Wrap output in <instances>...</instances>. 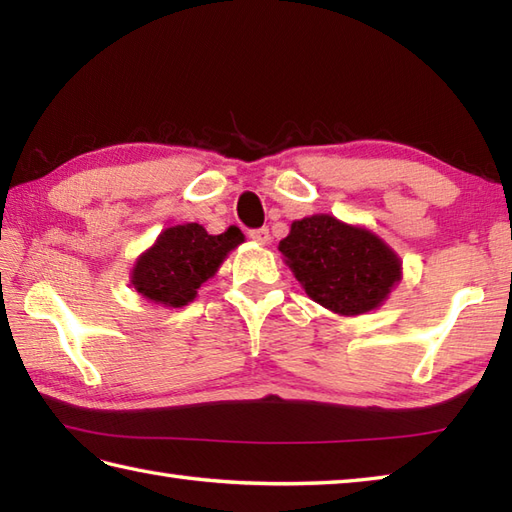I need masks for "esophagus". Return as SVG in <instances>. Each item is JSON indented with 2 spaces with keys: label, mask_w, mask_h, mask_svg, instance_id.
I'll use <instances>...</instances> for the list:
<instances>
[{
  "label": "esophagus",
  "mask_w": 512,
  "mask_h": 512,
  "mask_svg": "<svg viewBox=\"0 0 512 512\" xmlns=\"http://www.w3.org/2000/svg\"><path fill=\"white\" fill-rule=\"evenodd\" d=\"M248 237L253 239V242L262 244V246H266V244L270 242V233H268V228H255V231H250V233H248Z\"/></svg>",
  "instance_id": "obj_1"
}]
</instances>
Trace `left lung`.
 I'll use <instances>...</instances> for the list:
<instances>
[{"label":"left lung","instance_id":"1","mask_svg":"<svg viewBox=\"0 0 512 512\" xmlns=\"http://www.w3.org/2000/svg\"><path fill=\"white\" fill-rule=\"evenodd\" d=\"M279 250L306 295L341 317L380 308L402 279V259L385 239L328 213L292 222Z\"/></svg>","mask_w":512,"mask_h":512}]
</instances>
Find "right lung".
Segmentation results:
<instances>
[{"mask_svg": "<svg viewBox=\"0 0 512 512\" xmlns=\"http://www.w3.org/2000/svg\"><path fill=\"white\" fill-rule=\"evenodd\" d=\"M244 233L231 226L222 235H209L198 222L169 226L145 253H140L129 273L134 290L147 301L165 308H182L198 297Z\"/></svg>", "mask_w": 512, "mask_h": 512, "instance_id": "right-lung-1", "label": "right lung"}]
</instances>
